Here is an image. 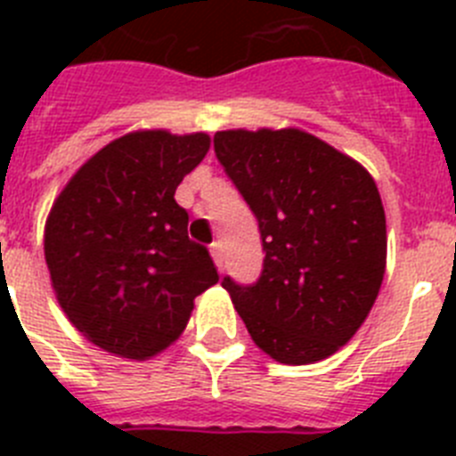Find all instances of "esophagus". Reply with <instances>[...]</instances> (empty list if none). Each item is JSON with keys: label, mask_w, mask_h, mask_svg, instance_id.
<instances>
[{"label": "esophagus", "mask_w": 456, "mask_h": 456, "mask_svg": "<svg viewBox=\"0 0 456 456\" xmlns=\"http://www.w3.org/2000/svg\"><path fill=\"white\" fill-rule=\"evenodd\" d=\"M209 253H212V260H215L216 269L219 272H224V248H221V241H215L212 247H209Z\"/></svg>", "instance_id": "esophagus-1"}]
</instances>
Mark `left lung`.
<instances>
[{
    "mask_svg": "<svg viewBox=\"0 0 456 456\" xmlns=\"http://www.w3.org/2000/svg\"><path fill=\"white\" fill-rule=\"evenodd\" d=\"M215 152L265 248L257 283L225 276L221 285L273 361L329 358L361 329L386 273V215L372 175L297 127L216 132Z\"/></svg>",
    "mask_w": 456,
    "mask_h": 456,
    "instance_id": "obj_1",
    "label": "left lung"
}]
</instances>
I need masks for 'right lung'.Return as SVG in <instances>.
Instances as JSON below:
<instances>
[{
  "label": "right lung",
  "instance_id": "add662e5",
  "mask_svg": "<svg viewBox=\"0 0 456 456\" xmlns=\"http://www.w3.org/2000/svg\"><path fill=\"white\" fill-rule=\"evenodd\" d=\"M209 151L205 132L139 130L82 164L45 221L56 301L86 340L146 361L178 340L193 299L219 281L189 240L175 189Z\"/></svg>",
  "mask_w": 456,
  "mask_h": 456
}]
</instances>
